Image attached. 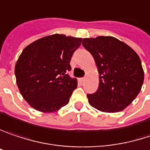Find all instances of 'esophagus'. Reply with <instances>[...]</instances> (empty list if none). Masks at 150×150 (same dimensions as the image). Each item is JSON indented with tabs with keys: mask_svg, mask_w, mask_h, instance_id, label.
I'll return each instance as SVG.
<instances>
[{
	"mask_svg": "<svg viewBox=\"0 0 150 150\" xmlns=\"http://www.w3.org/2000/svg\"><path fill=\"white\" fill-rule=\"evenodd\" d=\"M79 81H80L81 83H84V81H85V78H82V79H79Z\"/></svg>",
	"mask_w": 150,
	"mask_h": 150,
	"instance_id": "obj_1",
	"label": "esophagus"
}]
</instances>
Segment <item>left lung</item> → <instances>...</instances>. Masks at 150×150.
I'll return each mask as SVG.
<instances>
[{
    "label": "left lung",
    "mask_w": 150,
    "mask_h": 150,
    "mask_svg": "<svg viewBox=\"0 0 150 150\" xmlns=\"http://www.w3.org/2000/svg\"><path fill=\"white\" fill-rule=\"evenodd\" d=\"M99 74V85L88 94L90 105L108 113L123 110L139 94L144 71L138 54L127 44L111 36L83 39Z\"/></svg>",
    "instance_id": "8db88e82"
}]
</instances>
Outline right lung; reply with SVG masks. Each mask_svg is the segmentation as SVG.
Returning a JSON list of instances; mask_svg holds the SVG:
<instances>
[{
    "mask_svg": "<svg viewBox=\"0 0 150 150\" xmlns=\"http://www.w3.org/2000/svg\"><path fill=\"white\" fill-rule=\"evenodd\" d=\"M82 39L52 34L24 48L14 73L23 98L36 110L55 112L69 103L78 81L71 78L70 61Z\"/></svg>",
    "mask_w": 150,
    "mask_h": 150,
    "instance_id": "right-lung-1",
    "label": "right lung"
}]
</instances>
